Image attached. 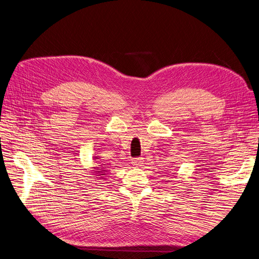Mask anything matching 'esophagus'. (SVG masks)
Returning <instances> with one entry per match:
<instances>
[{
	"label": "esophagus",
	"mask_w": 259,
	"mask_h": 259,
	"mask_svg": "<svg viewBox=\"0 0 259 259\" xmlns=\"http://www.w3.org/2000/svg\"><path fill=\"white\" fill-rule=\"evenodd\" d=\"M143 163H144L143 158H135V159L132 160V164H133V165H135V166H142Z\"/></svg>",
	"instance_id": "1"
}]
</instances>
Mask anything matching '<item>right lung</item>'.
Wrapping results in <instances>:
<instances>
[{"label":"right lung","instance_id":"obj_1","mask_svg":"<svg viewBox=\"0 0 259 259\" xmlns=\"http://www.w3.org/2000/svg\"><path fill=\"white\" fill-rule=\"evenodd\" d=\"M96 159H97V158H96ZM98 168H99V167H98ZM101 170H104V171L101 172ZM97 173H107V170H106V169H100V170H98V171H97ZM100 175H105V174H100Z\"/></svg>","mask_w":259,"mask_h":259}]
</instances>
